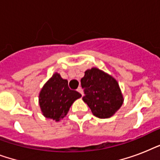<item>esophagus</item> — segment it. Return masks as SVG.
<instances>
[{
  "mask_svg": "<svg viewBox=\"0 0 160 160\" xmlns=\"http://www.w3.org/2000/svg\"><path fill=\"white\" fill-rule=\"evenodd\" d=\"M77 91H78V92H79V93H80V94H81V95H83V90H82V88H81V87H79V88H78V89H77Z\"/></svg>",
  "mask_w": 160,
  "mask_h": 160,
  "instance_id": "34e87169",
  "label": "esophagus"
}]
</instances>
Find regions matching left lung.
I'll return each instance as SVG.
<instances>
[{
    "label": "left lung",
    "instance_id": "8db88e82",
    "mask_svg": "<svg viewBox=\"0 0 160 160\" xmlns=\"http://www.w3.org/2000/svg\"><path fill=\"white\" fill-rule=\"evenodd\" d=\"M80 82L85 92L83 100L95 116L109 118L123 105L124 99L116 80L98 68L86 70Z\"/></svg>",
    "mask_w": 160,
    "mask_h": 160
}]
</instances>
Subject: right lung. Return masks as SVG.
<instances>
[{"label":"right lung","instance_id":"obj_1","mask_svg":"<svg viewBox=\"0 0 160 160\" xmlns=\"http://www.w3.org/2000/svg\"><path fill=\"white\" fill-rule=\"evenodd\" d=\"M80 97V93L69 88L67 80L55 73L41 89L39 105L46 118L60 121L67 114L74 101Z\"/></svg>","mask_w":160,"mask_h":160}]
</instances>
